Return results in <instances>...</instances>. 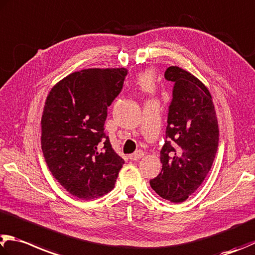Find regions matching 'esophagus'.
I'll return each mask as SVG.
<instances>
[{"label":"esophagus","mask_w":255,"mask_h":255,"mask_svg":"<svg viewBox=\"0 0 255 255\" xmlns=\"http://www.w3.org/2000/svg\"><path fill=\"white\" fill-rule=\"evenodd\" d=\"M142 157H143V151L138 150V151L135 152V154L129 155V159H130V160H139L140 158H142Z\"/></svg>","instance_id":"1"}]
</instances>
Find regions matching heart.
Masks as SVG:
<instances>
[{
  "label": "heart",
  "instance_id": "1",
  "mask_svg": "<svg viewBox=\"0 0 255 255\" xmlns=\"http://www.w3.org/2000/svg\"><path fill=\"white\" fill-rule=\"evenodd\" d=\"M138 83L141 87L142 90L146 92H152L155 90V81H154V76L149 71H146L141 73L138 78Z\"/></svg>",
  "mask_w": 255,
  "mask_h": 255
}]
</instances>
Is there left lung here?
I'll return each instance as SVG.
<instances>
[{
  "label": "left lung",
  "instance_id": "1",
  "mask_svg": "<svg viewBox=\"0 0 255 255\" xmlns=\"http://www.w3.org/2000/svg\"><path fill=\"white\" fill-rule=\"evenodd\" d=\"M166 80L174 83L173 100L160 150L161 173L150 180L160 197L186 201L204 182L219 147V123L210 90L183 68L169 67Z\"/></svg>",
  "mask_w": 255,
  "mask_h": 255
}]
</instances>
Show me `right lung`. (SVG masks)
I'll use <instances>...</instances> for the list:
<instances>
[{"mask_svg": "<svg viewBox=\"0 0 255 255\" xmlns=\"http://www.w3.org/2000/svg\"><path fill=\"white\" fill-rule=\"evenodd\" d=\"M127 70L89 68L51 88L41 118V147L53 177L68 193L94 200L115 187L125 163L105 135L107 108L122 91Z\"/></svg>", "mask_w": 255, "mask_h": 255, "instance_id": "obj_1", "label": "right lung"}]
</instances>
